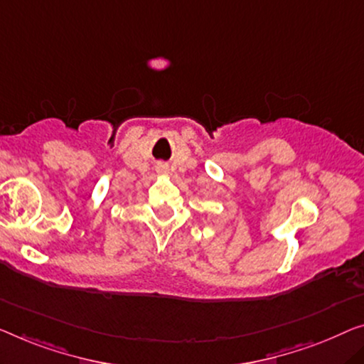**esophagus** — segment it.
Masks as SVG:
<instances>
[{
    "label": "esophagus",
    "mask_w": 364,
    "mask_h": 364,
    "mask_svg": "<svg viewBox=\"0 0 364 364\" xmlns=\"http://www.w3.org/2000/svg\"><path fill=\"white\" fill-rule=\"evenodd\" d=\"M159 171H160V173H165V171H166V166H165V165H160V166H159Z\"/></svg>",
    "instance_id": "1"
}]
</instances>
